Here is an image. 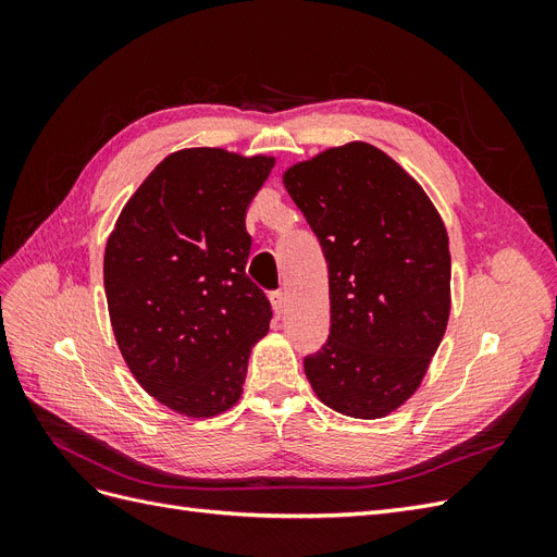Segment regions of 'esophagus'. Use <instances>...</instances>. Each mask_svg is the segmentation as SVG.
Listing matches in <instances>:
<instances>
[{
    "label": "esophagus",
    "mask_w": 557,
    "mask_h": 557,
    "mask_svg": "<svg viewBox=\"0 0 557 557\" xmlns=\"http://www.w3.org/2000/svg\"><path fill=\"white\" fill-rule=\"evenodd\" d=\"M272 305H274V311H276L278 315L285 313V307H288V295H285V290L272 293Z\"/></svg>",
    "instance_id": "1"
}]
</instances>
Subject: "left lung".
<instances>
[{
  "mask_svg": "<svg viewBox=\"0 0 557 557\" xmlns=\"http://www.w3.org/2000/svg\"><path fill=\"white\" fill-rule=\"evenodd\" d=\"M285 190L305 213L330 274V336L305 358L318 399L352 418L407 401L450 313V252L425 190L372 144L293 164Z\"/></svg>",
  "mask_w": 557,
  "mask_h": 557,
  "instance_id": "8db88e82",
  "label": "left lung"
}]
</instances>
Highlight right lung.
Segmentation results:
<instances>
[{"label":"right lung","instance_id":"1","mask_svg":"<svg viewBox=\"0 0 557 557\" xmlns=\"http://www.w3.org/2000/svg\"><path fill=\"white\" fill-rule=\"evenodd\" d=\"M274 158L223 148L166 156L115 221L104 290L117 348L164 407L211 418L242 397L272 305L246 276V209Z\"/></svg>","mask_w":557,"mask_h":557}]
</instances>
